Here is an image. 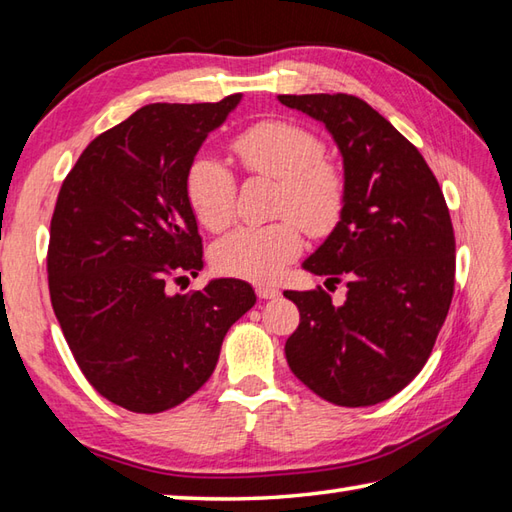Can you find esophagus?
Returning a JSON list of instances; mask_svg holds the SVG:
<instances>
[{
    "mask_svg": "<svg viewBox=\"0 0 512 512\" xmlns=\"http://www.w3.org/2000/svg\"><path fill=\"white\" fill-rule=\"evenodd\" d=\"M255 292H257L259 299H277L281 295V292L273 286H257Z\"/></svg>",
    "mask_w": 512,
    "mask_h": 512,
    "instance_id": "1",
    "label": "esophagus"
}]
</instances>
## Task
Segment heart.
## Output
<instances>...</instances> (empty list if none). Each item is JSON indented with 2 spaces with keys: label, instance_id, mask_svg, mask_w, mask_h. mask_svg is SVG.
<instances>
[{
  "label": "heart",
  "instance_id": "obj_1",
  "mask_svg": "<svg viewBox=\"0 0 512 512\" xmlns=\"http://www.w3.org/2000/svg\"><path fill=\"white\" fill-rule=\"evenodd\" d=\"M231 151L250 176L279 182L277 222L237 226L213 246V266L222 275L273 281L301 253V229L310 237L330 235L347 202L345 173L323 160V140L286 121H262L231 140ZM187 200L202 226L222 231L235 213V176L222 160L195 156L187 169Z\"/></svg>",
  "mask_w": 512,
  "mask_h": 512
}]
</instances>
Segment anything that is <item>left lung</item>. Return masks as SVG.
<instances>
[{
	"label": "left lung",
	"mask_w": 512,
	"mask_h": 512,
	"mask_svg": "<svg viewBox=\"0 0 512 512\" xmlns=\"http://www.w3.org/2000/svg\"><path fill=\"white\" fill-rule=\"evenodd\" d=\"M317 118L343 156L347 202L303 262L345 279L343 306L321 286L286 290L301 321L286 358L303 385L341 407H369L407 387L431 356L455 286V235L440 184L420 151L352 94H279Z\"/></svg>",
	"instance_id": "left-lung-1"
}]
</instances>
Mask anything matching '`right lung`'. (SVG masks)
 I'll list each match as a JSON object with an SVG mask.
<instances>
[{
  "label": "right lung",
  "instance_id": "right-lung-1",
  "mask_svg": "<svg viewBox=\"0 0 512 512\" xmlns=\"http://www.w3.org/2000/svg\"><path fill=\"white\" fill-rule=\"evenodd\" d=\"M239 99L140 107L96 136L61 184L48 244L52 310L88 383L134 413L193 396L228 328L257 301L242 279H213L191 295L167 286L202 268L184 180Z\"/></svg>",
  "mask_w": 512,
  "mask_h": 512
}]
</instances>
